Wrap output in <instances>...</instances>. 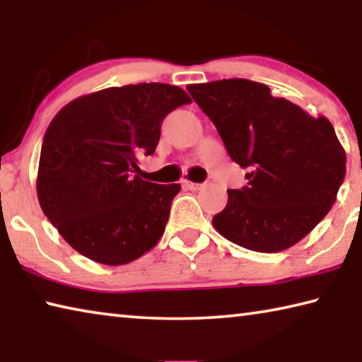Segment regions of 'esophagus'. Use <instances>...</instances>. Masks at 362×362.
<instances>
[{
  "label": "esophagus",
  "mask_w": 362,
  "mask_h": 362,
  "mask_svg": "<svg viewBox=\"0 0 362 362\" xmlns=\"http://www.w3.org/2000/svg\"><path fill=\"white\" fill-rule=\"evenodd\" d=\"M182 185L185 187V188H188V189H199L201 187H203V185H201V183H194V182H189V180H183Z\"/></svg>",
  "instance_id": "34e87169"
}]
</instances>
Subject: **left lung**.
I'll use <instances>...</instances> for the list:
<instances>
[{
	"mask_svg": "<svg viewBox=\"0 0 362 362\" xmlns=\"http://www.w3.org/2000/svg\"><path fill=\"white\" fill-rule=\"evenodd\" d=\"M217 127L247 187L228 189L212 225L255 252L286 250L327 216L345 179L346 155L326 116L308 115L249 79L188 84Z\"/></svg>",
	"mask_w": 362,
	"mask_h": 362,
	"instance_id": "left-lung-1",
	"label": "left lung"
}]
</instances>
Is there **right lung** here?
<instances>
[{"instance_id":"right-lung-1","label":"right lung","mask_w":362,"mask_h":362,"mask_svg":"<svg viewBox=\"0 0 362 362\" xmlns=\"http://www.w3.org/2000/svg\"><path fill=\"white\" fill-rule=\"evenodd\" d=\"M185 103L192 99L179 86L140 83L81 95L54 116L36 193L79 254L118 267L156 246L180 185L140 179L139 156L155 153L163 119Z\"/></svg>"}]
</instances>
